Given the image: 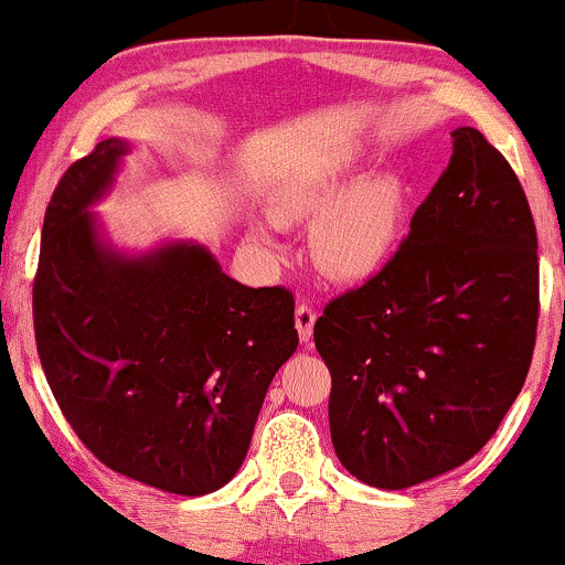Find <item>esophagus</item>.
Returning a JSON list of instances; mask_svg holds the SVG:
<instances>
[{
    "label": "esophagus",
    "mask_w": 565,
    "mask_h": 565,
    "mask_svg": "<svg viewBox=\"0 0 565 565\" xmlns=\"http://www.w3.org/2000/svg\"><path fill=\"white\" fill-rule=\"evenodd\" d=\"M315 318H318V315H315L309 301H299V305H296V331H299L301 342H309V337H312Z\"/></svg>",
    "instance_id": "esophagus-1"
}]
</instances>
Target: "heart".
<instances>
[{"label":"heart","instance_id":"1","mask_svg":"<svg viewBox=\"0 0 565 565\" xmlns=\"http://www.w3.org/2000/svg\"><path fill=\"white\" fill-rule=\"evenodd\" d=\"M350 163L337 161L294 180L280 196L285 215H320L315 250L326 271L342 280L377 275L396 253L404 232L406 193L391 174L350 185ZM256 236L271 245L269 228Z\"/></svg>","mask_w":565,"mask_h":565}]
</instances>
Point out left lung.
<instances>
[{
	"instance_id": "8db88e82",
	"label": "left lung",
	"mask_w": 565,
	"mask_h": 565,
	"mask_svg": "<svg viewBox=\"0 0 565 565\" xmlns=\"http://www.w3.org/2000/svg\"><path fill=\"white\" fill-rule=\"evenodd\" d=\"M539 323L536 226L518 174L471 126L393 258L315 323L337 458L382 490L458 469L527 377Z\"/></svg>"
}]
</instances>
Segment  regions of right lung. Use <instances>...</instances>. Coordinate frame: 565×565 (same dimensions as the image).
Here are the masks:
<instances>
[{"instance_id": "obj_1", "label": "right lung", "mask_w": 565, "mask_h": 565, "mask_svg": "<svg viewBox=\"0 0 565 565\" xmlns=\"http://www.w3.org/2000/svg\"><path fill=\"white\" fill-rule=\"evenodd\" d=\"M126 139L58 180L42 223L34 337L77 439L118 475L204 495L239 471L277 369L299 348L294 294L247 288L193 242L118 253L88 207Z\"/></svg>"}]
</instances>
